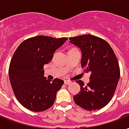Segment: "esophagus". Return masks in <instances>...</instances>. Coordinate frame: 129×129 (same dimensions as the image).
I'll use <instances>...</instances> for the list:
<instances>
[{"mask_svg": "<svg viewBox=\"0 0 129 129\" xmlns=\"http://www.w3.org/2000/svg\"><path fill=\"white\" fill-rule=\"evenodd\" d=\"M71 81H67V80H64V84H66V85H69V84H70V83H71Z\"/></svg>", "mask_w": 129, "mask_h": 129, "instance_id": "esophagus-1", "label": "esophagus"}]
</instances>
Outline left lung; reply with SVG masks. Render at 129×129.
<instances>
[{
    "instance_id": "1",
    "label": "left lung",
    "mask_w": 129,
    "mask_h": 129,
    "mask_svg": "<svg viewBox=\"0 0 129 129\" xmlns=\"http://www.w3.org/2000/svg\"><path fill=\"white\" fill-rule=\"evenodd\" d=\"M70 43L81 52V64L85 73H90L86 86L77 81L81 89L73 97L77 105L87 110L104 107L112 98L120 79L118 62L113 50L104 40L92 35L69 38Z\"/></svg>"
}]
</instances>
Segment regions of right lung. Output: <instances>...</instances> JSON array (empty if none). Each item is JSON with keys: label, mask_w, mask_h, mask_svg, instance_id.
I'll list each match as a JSON object with an SVG mask.
<instances>
[{"label": "right lung", "mask_w": 129, "mask_h": 129, "mask_svg": "<svg viewBox=\"0 0 129 129\" xmlns=\"http://www.w3.org/2000/svg\"><path fill=\"white\" fill-rule=\"evenodd\" d=\"M67 40L39 36L27 39L16 49L9 75L16 98L27 109L42 112L54 104L64 81L45 77L44 65L52 60L54 52Z\"/></svg>", "instance_id": "right-lung-1"}]
</instances>
